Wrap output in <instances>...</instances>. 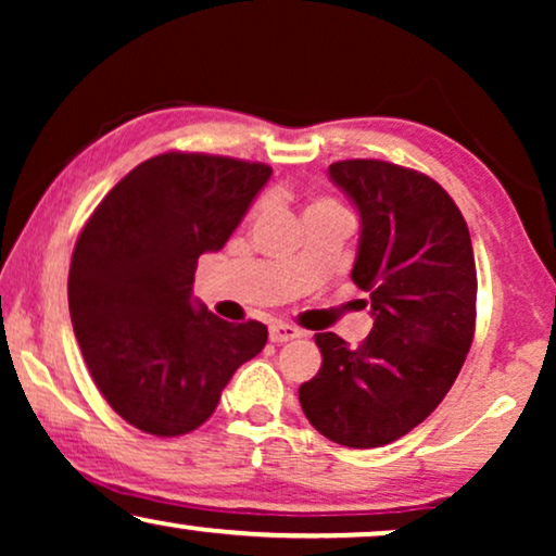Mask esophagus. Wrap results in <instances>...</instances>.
Returning a JSON list of instances; mask_svg holds the SVG:
<instances>
[{
    "label": "esophagus",
    "mask_w": 556,
    "mask_h": 556,
    "mask_svg": "<svg viewBox=\"0 0 556 556\" xmlns=\"http://www.w3.org/2000/svg\"><path fill=\"white\" fill-rule=\"evenodd\" d=\"M299 337H301V331L295 329V326H288V324H273L270 326V341H273V344H283V341H293Z\"/></svg>",
    "instance_id": "1"
}]
</instances>
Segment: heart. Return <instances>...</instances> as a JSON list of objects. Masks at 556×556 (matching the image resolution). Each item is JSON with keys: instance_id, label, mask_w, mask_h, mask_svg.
Here are the masks:
<instances>
[{"instance_id": "1", "label": "heart", "mask_w": 556, "mask_h": 556, "mask_svg": "<svg viewBox=\"0 0 556 556\" xmlns=\"http://www.w3.org/2000/svg\"><path fill=\"white\" fill-rule=\"evenodd\" d=\"M326 204H331V202H316V204H311V207H326ZM308 207V210H311Z\"/></svg>"}]
</instances>
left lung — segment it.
<instances>
[{
  "instance_id": "obj_1",
  "label": "left lung",
  "mask_w": 556,
  "mask_h": 556,
  "mask_svg": "<svg viewBox=\"0 0 556 556\" xmlns=\"http://www.w3.org/2000/svg\"><path fill=\"white\" fill-rule=\"evenodd\" d=\"M329 177L359 212L352 280L369 293V337L352 349L316 333L324 364L301 384L308 422L346 447H379L417 428L451 390L476 329V261L460 210L438 181L379 159Z\"/></svg>"
}]
</instances>
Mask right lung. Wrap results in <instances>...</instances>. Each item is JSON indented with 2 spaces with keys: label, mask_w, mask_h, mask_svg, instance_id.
Segmentation results:
<instances>
[{
  "label": "right lung",
  "mask_w": 556,
  "mask_h": 556,
  "mask_svg": "<svg viewBox=\"0 0 556 556\" xmlns=\"http://www.w3.org/2000/svg\"><path fill=\"white\" fill-rule=\"evenodd\" d=\"M268 164L169 151L103 197L75 242L67 303L105 402L156 438L215 413L235 369L263 352L261 321L230 324L192 299L202 253H217L270 179Z\"/></svg>",
  "instance_id": "obj_1"
}]
</instances>
